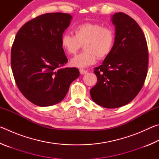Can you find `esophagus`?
Instances as JSON below:
<instances>
[{
	"mask_svg": "<svg viewBox=\"0 0 159 159\" xmlns=\"http://www.w3.org/2000/svg\"><path fill=\"white\" fill-rule=\"evenodd\" d=\"M87 70H85V69H80V73L82 75H84L86 73H87Z\"/></svg>",
	"mask_w": 159,
	"mask_h": 159,
	"instance_id": "obj_1",
	"label": "esophagus"
}]
</instances>
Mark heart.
Instances as JSON below:
<instances>
[{"mask_svg": "<svg viewBox=\"0 0 159 159\" xmlns=\"http://www.w3.org/2000/svg\"><path fill=\"white\" fill-rule=\"evenodd\" d=\"M75 36L64 34L61 45L69 55H74L82 45L83 52L71 60V64L78 68H85L94 64L99 59H104L111 52L115 43V32L109 26L101 24L83 22L74 26Z\"/></svg>", "mask_w": 159, "mask_h": 159, "instance_id": "obj_1", "label": "heart"}]
</instances>
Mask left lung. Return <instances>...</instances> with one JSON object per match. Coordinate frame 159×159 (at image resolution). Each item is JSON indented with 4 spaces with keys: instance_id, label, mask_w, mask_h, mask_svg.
Listing matches in <instances>:
<instances>
[{
    "instance_id": "8db88e82",
    "label": "left lung",
    "mask_w": 159,
    "mask_h": 159,
    "mask_svg": "<svg viewBox=\"0 0 159 159\" xmlns=\"http://www.w3.org/2000/svg\"><path fill=\"white\" fill-rule=\"evenodd\" d=\"M115 43L102 65L95 68L98 82L90 91L93 100L108 109L130 102L144 85L148 67L147 41L140 26L130 16L115 13Z\"/></svg>"
}]
</instances>
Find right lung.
<instances>
[{"label": "right lung", "mask_w": 159, "mask_h": 159, "mask_svg": "<svg viewBox=\"0 0 159 159\" xmlns=\"http://www.w3.org/2000/svg\"><path fill=\"white\" fill-rule=\"evenodd\" d=\"M72 16L46 13L23 25L11 49V67L23 95L39 107H49L65 98L71 83L79 76L77 68H60L67 63L61 36Z\"/></svg>", "instance_id": "right-lung-1"}]
</instances>
